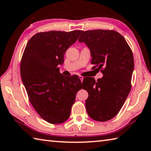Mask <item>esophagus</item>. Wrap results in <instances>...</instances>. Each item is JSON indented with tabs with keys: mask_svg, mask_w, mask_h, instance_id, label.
<instances>
[{
	"mask_svg": "<svg viewBox=\"0 0 151 151\" xmlns=\"http://www.w3.org/2000/svg\"><path fill=\"white\" fill-rule=\"evenodd\" d=\"M79 78H80V80H81V82H82V81H83V76H79Z\"/></svg>",
	"mask_w": 151,
	"mask_h": 151,
	"instance_id": "1",
	"label": "esophagus"
}]
</instances>
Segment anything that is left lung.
<instances>
[{
    "instance_id": "1",
    "label": "left lung",
    "mask_w": 151,
    "mask_h": 151,
    "mask_svg": "<svg viewBox=\"0 0 151 151\" xmlns=\"http://www.w3.org/2000/svg\"><path fill=\"white\" fill-rule=\"evenodd\" d=\"M82 32L78 41L88 46L91 64L101 69L104 75L97 81L93 78L83 79L82 88L89 95L86 101L87 112L97 121H109L119 112L131 91L133 52L124 37L115 30Z\"/></svg>"
}]
</instances>
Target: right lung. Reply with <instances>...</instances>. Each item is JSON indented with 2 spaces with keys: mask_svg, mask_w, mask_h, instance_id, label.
I'll list each match as a JSON object with an SVG mask.
<instances>
[{
  "mask_svg": "<svg viewBox=\"0 0 151 151\" xmlns=\"http://www.w3.org/2000/svg\"><path fill=\"white\" fill-rule=\"evenodd\" d=\"M82 30L39 32L29 40L20 63L21 78L29 101L40 117L52 124L62 123L70 115L77 92V76L65 77L58 65Z\"/></svg>",
  "mask_w": 151,
  "mask_h": 151,
  "instance_id": "1",
  "label": "right lung"
}]
</instances>
